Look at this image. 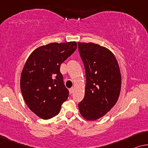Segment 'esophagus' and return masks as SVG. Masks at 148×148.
<instances>
[{
    "instance_id": "34e87169",
    "label": "esophagus",
    "mask_w": 148,
    "mask_h": 148,
    "mask_svg": "<svg viewBox=\"0 0 148 148\" xmlns=\"http://www.w3.org/2000/svg\"><path fill=\"white\" fill-rule=\"evenodd\" d=\"M74 87H72L71 88H70V89H69L70 94H72V93L74 92Z\"/></svg>"
}]
</instances>
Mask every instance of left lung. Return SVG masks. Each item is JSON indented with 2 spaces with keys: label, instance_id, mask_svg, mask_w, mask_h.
Instances as JSON below:
<instances>
[{
  "label": "left lung",
  "instance_id": "obj_1",
  "mask_svg": "<svg viewBox=\"0 0 148 148\" xmlns=\"http://www.w3.org/2000/svg\"><path fill=\"white\" fill-rule=\"evenodd\" d=\"M86 73L84 99L78 104L87 120L102 117L115 105L119 97L121 76L116 59L109 49L93 43H78Z\"/></svg>",
  "mask_w": 148,
  "mask_h": 148
}]
</instances>
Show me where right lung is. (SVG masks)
Listing matches in <instances>:
<instances>
[{
  "instance_id": "add662e5",
  "label": "right lung",
  "mask_w": 148,
  "mask_h": 148,
  "mask_svg": "<svg viewBox=\"0 0 148 148\" xmlns=\"http://www.w3.org/2000/svg\"><path fill=\"white\" fill-rule=\"evenodd\" d=\"M76 47L75 41L42 45L25 64L20 82L22 95L31 111L43 119L57 115L69 96L60 68Z\"/></svg>"
}]
</instances>
